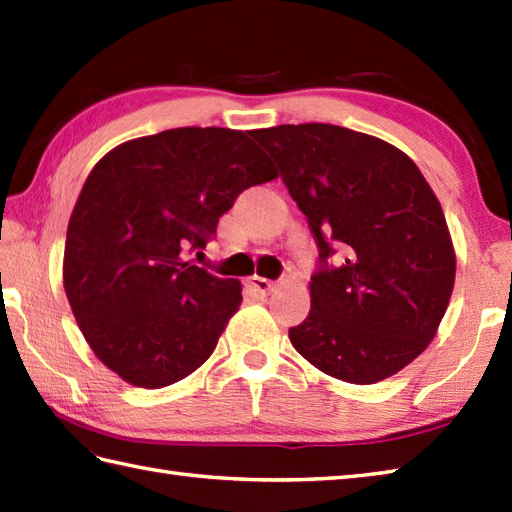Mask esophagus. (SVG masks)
Returning a JSON list of instances; mask_svg holds the SVG:
<instances>
[{
	"label": "esophagus",
	"mask_w": 512,
	"mask_h": 512,
	"mask_svg": "<svg viewBox=\"0 0 512 512\" xmlns=\"http://www.w3.org/2000/svg\"><path fill=\"white\" fill-rule=\"evenodd\" d=\"M248 285H251L253 292H257L259 296H268L270 290L275 288V283H272L270 279H264V277H251L248 279Z\"/></svg>",
	"instance_id": "obj_1"
}]
</instances>
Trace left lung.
<instances>
[{
  "label": "left lung",
  "mask_w": 512,
  "mask_h": 512,
  "mask_svg": "<svg viewBox=\"0 0 512 512\" xmlns=\"http://www.w3.org/2000/svg\"><path fill=\"white\" fill-rule=\"evenodd\" d=\"M251 135L318 246L312 310L290 327L292 347L349 384L395 375L430 344L454 290L456 255L432 187L401 150L344 126Z\"/></svg>",
  "instance_id": "8db88e82"
}]
</instances>
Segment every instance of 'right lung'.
<instances>
[{
	"label": "right lung",
	"mask_w": 512,
	"mask_h": 512,
	"mask_svg": "<svg viewBox=\"0 0 512 512\" xmlns=\"http://www.w3.org/2000/svg\"><path fill=\"white\" fill-rule=\"evenodd\" d=\"M277 176L242 130L172 128L117 146L71 213L63 281L82 336L128 384L163 388L205 362L242 301L187 261L244 189Z\"/></svg>",
	"instance_id": "1"
}]
</instances>
